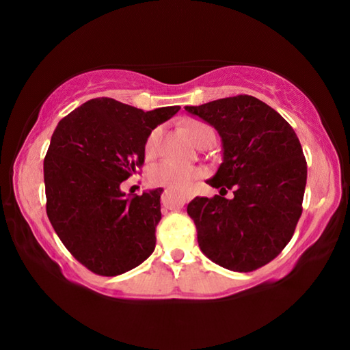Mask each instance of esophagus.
<instances>
[{
  "instance_id": "34e87169",
  "label": "esophagus",
  "mask_w": 350,
  "mask_h": 350,
  "mask_svg": "<svg viewBox=\"0 0 350 350\" xmlns=\"http://www.w3.org/2000/svg\"><path fill=\"white\" fill-rule=\"evenodd\" d=\"M165 194H168V189H165L163 194H162L163 202H165ZM177 194H179V198L182 199V202H188V200L193 199V193L191 191H180V193H177Z\"/></svg>"
}]
</instances>
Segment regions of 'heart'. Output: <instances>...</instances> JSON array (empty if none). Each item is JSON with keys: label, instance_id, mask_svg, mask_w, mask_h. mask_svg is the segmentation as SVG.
<instances>
[{"label": "heart", "instance_id": "heart-1", "mask_svg": "<svg viewBox=\"0 0 350 350\" xmlns=\"http://www.w3.org/2000/svg\"><path fill=\"white\" fill-rule=\"evenodd\" d=\"M185 131L189 140L198 148L206 142H215V131L210 125L202 120H191L187 123ZM162 128H154L148 134L145 140V154L146 157H152L157 151L159 140H161ZM202 176V171L191 165H179L173 162H161L152 165L148 171V180L152 187H168V188H188L191 183Z\"/></svg>", "mask_w": 350, "mask_h": 350}]
</instances>
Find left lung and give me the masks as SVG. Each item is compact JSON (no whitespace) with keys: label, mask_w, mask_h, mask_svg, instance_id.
<instances>
[{"label":"left lung","mask_w":350,"mask_h":350,"mask_svg":"<svg viewBox=\"0 0 350 350\" xmlns=\"http://www.w3.org/2000/svg\"><path fill=\"white\" fill-rule=\"evenodd\" d=\"M189 114L217 129L224 161L213 179L215 198H194L187 213L196 224L206 258L224 269L253 271L288 244L301 213L307 163L293 128L252 96L185 106ZM235 198H223L226 188Z\"/></svg>","instance_id":"obj_1"}]
</instances>
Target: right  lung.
Here are the masks:
<instances>
[{"instance_id":"1","label":"right lung","mask_w":350,"mask_h":350,"mask_svg":"<svg viewBox=\"0 0 350 350\" xmlns=\"http://www.w3.org/2000/svg\"><path fill=\"white\" fill-rule=\"evenodd\" d=\"M179 109L145 112L100 97L58 122L44 157L46 213L92 273L122 275L154 252L163 189L126 199L120 183L144 165L148 134Z\"/></svg>"}]
</instances>
